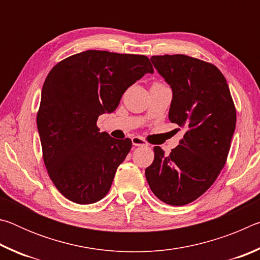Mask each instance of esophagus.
I'll list each match as a JSON object with an SVG mask.
<instances>
[{
	"instance_id": "esophagus-1",
	"label": "esophagus",
	"mask_w": 260,
	"mask_h": 260,
	"mask_svg": "<svg viewBox=\"0 0 260 260\" xmlns=\"http://www.w3.org/2000/svg\"><path fill=\"white\" fill-rule=\"evenodd\" d=\"M132 143H133V146H135V147L148 146V143L142 138H141V136H134V138H132Z\"/></svg>"
}]
</instances>
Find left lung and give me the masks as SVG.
Instances as JSON below:
<instances>
[{
    "label": "left lung",
    "mask_w": 260,
    "mask_h": 260,
    "mask_svg": "<svg viewBox=\"0 0 260 260\" xmlns=\"http://www.w3.org/2000/svg\"><path fill=\"white\" fill-rule=\"evenodd\" d=\"M151 61L172 88L170 120L186 133L170 155L153 148L155 159L146 169V178L161 202L186 205L203 195L225 166L236 109L215 65L187 55L152 56Z\"/></svg>",
    "instance_id": "1"
}]
</instances>
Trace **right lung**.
Masks as SVG:
<instances>
[{"instance_id": "add662e5", "label": "right lung", "mask_w": 260, "mask_h": 260, "mask_svg": "<svg viewBox=\"0 0 260 260\" xmlns=\"http://www.w3.org/2000/svg\"><path fill=\"white\" fill-rule=\"evenodd\" d=\"M146 73H153L147 56L87 50L60 60L47 76L37 125L48 174L68 200L91 204L110 190L132 141L101 133L96 122Z\"/></svg>"}]
</instances>
